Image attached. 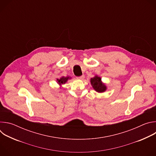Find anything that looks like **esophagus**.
Masks as SVG:
<instances>
[{
	"instance_id": "1",
	"label": "esophagus",
	"mask_w": 156,
	"mask_h": 156,
	"mask_svg": "<svg viewBox=\"0 0 156 156\" xmlns=\"http://www.w3.org/2000/svg\"><path fill=\"white\" fill-rule=\"evenodd\" d=\"M84 75H81L80 76L77 77V78L79 79V80H83V79H84Z\"/></svg>"
}]
</instances>
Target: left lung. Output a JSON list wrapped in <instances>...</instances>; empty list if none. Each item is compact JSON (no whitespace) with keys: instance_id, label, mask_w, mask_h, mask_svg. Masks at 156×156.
Returning a JSON list of instances; mask_svg holds the SVG:
<instances>
[{"instance_id":"1","label":"left lung","mask_w":156,"mask_h":156,"mask_svg":"<svg viewBox=\"0 0 156 156\" xmlns=\"http://www.w3.org/2000/svg\"><path fill=\"white\" fill-rule=\"evenodd\" d=\"M91 83L95 91L98 93H103L106 90V86L102 83L101 78L99 76H95L94 78H91Z\"/></svg>"}]
</instances>
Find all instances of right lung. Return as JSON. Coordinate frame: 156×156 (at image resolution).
<instances>
[{
	"label": "right lung",
	"instance_id": "add662e5",
	"mask_svg": "<svg viewBox=\"0 0 156 156\" xmlns=\"http://www.w3.org/2000/svg\"><path fill=\"white\" fill-rule=\"evenodd\" d=\"M70 78L69 77V76H67V77H64V76H63V77L60 78V79H57V83H58L60 85H61V84H65L66 81H67V80H68L69 79H70Z\"/></svg>",
	"mask_w": 156,
	"mask_h": 156
}]
</instances>
